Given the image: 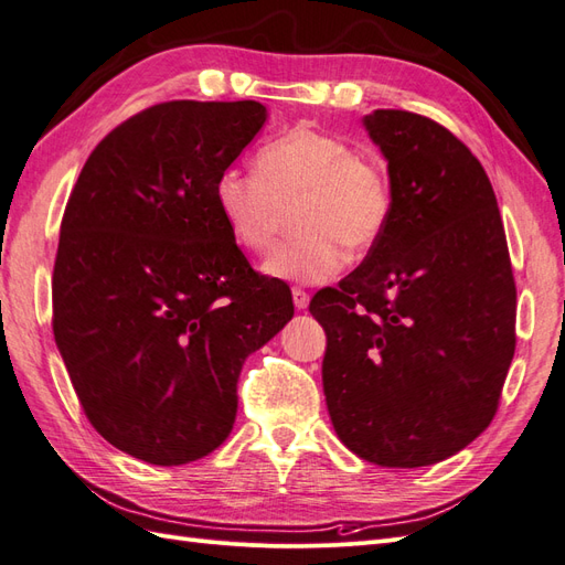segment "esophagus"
I'll return each instance as SVG.
<instances>
[{"instance_id": "esophagus-1", "label": "esophagus", "mask_w": 565, "mask_h": 565, "mask_svg": "<svg viewBox=\"0 0 565 565\" xmlns=\"http://www.w3.org/2000/svg\"><path fill=\"white\" fill-rule=\"evenodd\" d=\"M292 301H295V306H297L299 311H303V309H309L311 297H309V292H303L301 287H295V289H292Z\"/></svg>"}]
</instances>
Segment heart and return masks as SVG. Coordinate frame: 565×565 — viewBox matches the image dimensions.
I'll list each match as a JSON object with an SVG mask.
<instances>
[{"label": "heart", "instance_id": "obj_1", "mask_svg": "<svg viewBox=\"0 0 565 565\" xmlns=\"http://www.w3.org/2000/svg\"><path fill=\"white\" fill-rule=\"evenodd\" d=\"M216 204L235 243L266 252L289 212L299 228L268 254L273 278L322 282L351 252L380 243L393 212L391 181L380 162L313 127H295L268 143L256 169L231 167L216 181Z\"/></svg>", "mask_w": 565, "mask_h": 565}]
</instances>
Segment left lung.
<instances>
[{
	"instance_id": "8db88e82",
	"label": "left lung",
	"mask_w": 565,
	"mask_h": 565,
	"mask_svg": "<svg viewBox=\"0 0 565 565\" xmlns=\"http://www.w3.org/2000/svg\"><path fill=\"white\" fill-rule=\"evenodd\" d=\"M393 212L365 262L320 289L322 391L339 440L380 467L448 459L481 436L516 349V285L490 179L471 150L407 110L363 117Z\"/></svg>"
}]
</instances>
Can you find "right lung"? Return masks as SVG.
<instances>
[{
    "label": "right lung",
    "instance_id": "right-lung-1",
    "mask_svg": "<svg viewBox=\"0 0 565 565\" xmlns=\"http://www.w3.org/2000/svg\"><path fill=\"white\" fill-rule=\"evenodd\" d=\"M266 119L256 100L152 106L96 146L67 200L56 347L94 429L148 465H188L228 438L243 363L295 316L216 204L221 172Z\"/></svg>",
    "mask_w": 565,
    "mask_h": 565
}]
</instances>
